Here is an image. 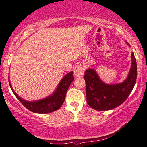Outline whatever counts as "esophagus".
<instances>
[{"label": "esophagus", "mask_w": 147, "mask_h": 147, "mask_svg": "<svg viewBox=\"0 0 147 147\" xmlns=\"http://www.w3.org/2000/svg\"><path fill=\"white\" fill-rule=\"evenodd\" d=\"M74 72L77 77H82L84 74V68H83L82 65H76L75 68H74Z\"/></svg>", "instance_id": "34e87169"}]
</instances>
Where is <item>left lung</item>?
<instances>
[{"label":"left lung","instance_id":"8db88e82","mask_svg":"<svg viewBox=\"0 0 147 147\" xmlns=\"http://www.w3.org/2000/svg\"><path fill=\"white\" fill-rule=\"evenodd\" d=\"M132 64L127 79L116 85H107L98 77L95 70L88 69L85 72L87 102L97 111L111 110L121 105L132 91L136 81L137 64L134 53Z\"/></svg>","mask_w":147,"mask_h":147}]
</instances>
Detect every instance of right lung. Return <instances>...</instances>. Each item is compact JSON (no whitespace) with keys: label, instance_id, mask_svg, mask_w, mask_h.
<instances>
[{"label":"right lung","instance_id":"right-lung-1","mask_svg":"<svg viewBox=\"0 0 147 147\" xmlns=\"http://www.w3.org/2000/svg\"><path fill=\"white\" fill-rule=\"evenodd\" d=\"M73 80V72H71L64 76L53 95L47 98H45L43 100L36 102H27L22 99L12 90L11 85L10 87L16 98L27 109L33 113L45 114V113H52L60 109L61 106L64 103L65 98H66V92Z\"/></svg>","mask_w":147,"mask_h":147}]
</instances>
